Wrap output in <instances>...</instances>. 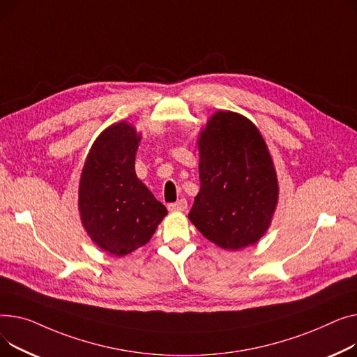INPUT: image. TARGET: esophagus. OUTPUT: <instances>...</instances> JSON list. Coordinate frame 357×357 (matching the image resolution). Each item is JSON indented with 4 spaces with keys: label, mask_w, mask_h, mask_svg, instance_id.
<instances>
[{
    "label": "esophagus",
    "mask_w": 357,
    "mask_h": 357,
    "mask_svg": "<svg viewBox=\"0 0 357 357\" xmlns=\"http://www.w3.org/2000/svg\"><path fill=\"white\" fill-rule=\"evenodd\" d=\"M185 208H187L185 199H180L176 203H170L169 204V211L170 212H183V211H185Z\"/></svg>",
    "instance_id": "34e87169"
}]
</instances>
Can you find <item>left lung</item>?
<instances>
[{
    "mask_svg": "<svg viewBox=\"0 0 357 357\" xmlns=\"http://www.w3.org/2000/svg\"><path fill=\"white\" fill-rule=\"evenodd\" d=\"M200 192L188 218L218 246L257 243L271 223L278 181L255 125L235 112H216L199 139Z\"/></svg>",
    "mask_w": 357,
    "mask_h": 357,
    "instance_id": "obj_1",
    "label": "left lung"
}]
</instances>
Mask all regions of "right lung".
I'll return each mask as SVG.
<instances>
[{
	"instance_id": "right-lung-1",
	"label": "right lung",
	"mask_w": 357,
	"mask_h": 357,
	"mask_svg": "<svg viewBox=\"0 0 357 357\" xmlns=\"http://www.w3.org/2000/svg\"><path fill=\"white\" fill-rule=\"evenodd\" d=\"M139 139L127 122L112 125L92 145L80 177L82 223L92 241L115 257L149 242L167 215L135 174Z\"/></svg>"
}]
</instances>
